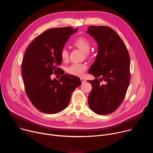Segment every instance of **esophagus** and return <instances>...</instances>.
I'll return each instance as SVG.
<instances>
[{
    "mask_svg": "<svg viewBox=\"0 0 153 153\" xmlns=\"http://www.w3.org/2000/svg\"><path fill=\"white\" fill-rule=\"evenodd\" d=\"M80 80H81V82H82V83H84V82L86 81V80H85L83 77H81V78H80Z\"/></svg>",
    "mask_w": 153,
    "mask_h": 153,
    "instance_id": "esophagus-1",
    "label": "esophagus"
}]
</instances>
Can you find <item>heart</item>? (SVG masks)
<instances>
[{"instance_id":"obj_1","label":"heart","mask_w":153,"mask_h":153,"mask_svg":"<svg viewBox=\"0 0 153 153\" xmlns=\"http://www.w3.org/2000/svg\"><path fill=\"white\" fill-rule=\"evenodd\" d=\"M74 45L83 51L86 56L90 54V49L91 47V42L85 37H79L74 42ZM62 60L66 62L69 58V53L66 48H63L60 53ZM87 67L86 64L82 63H73L67 68V71L70 74L82 76Z\"/></svg>"}]
</instances>
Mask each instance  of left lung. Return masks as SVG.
Returning a JSON list of instances; mask_svg holds the SVG:
<instances>
[{"label":"left lung","instance_id":"left-lung-1","mask_svg":"<svg viewBox=\"0 0 153 153\" xmlns=\"http://www.w3.org/2000/svg\"><path fill=\"white\" fill-rule=\"evenodd\" d=\"M98 44V53L89 73L94 80H88L93 88L88 104L97 114L116 111L122 103L130 82V58L120 37L107 26H90L87 31ZM100 79H98V78ZM105 82L101 84L100 81Z\"/></svg>","mask_w":153,"mask_h":153}]
</instances>
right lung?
<instances>
[{
    "label": "right lung",
    "mask_w": 153,
    "mask_h": 153,
    "mask_svg": "<svg viewBox=\"0 0 153 153\" xmlns=\"http://www.w3.org/2000/svg\"><path fill=\"white\" fill-rule=\"evenodd\" d=\"M77 31L73 27L55 28L38 36L27 48L22 63V74L26 94L40 111L56 114L63 110L71 93L81 83L76 76L63 74L61 50L71 34ZM53 74H61L60 79L51 80Z\"/></svg>",
    "instance_id": "obj_1"
}]
</instances>
